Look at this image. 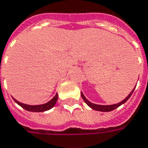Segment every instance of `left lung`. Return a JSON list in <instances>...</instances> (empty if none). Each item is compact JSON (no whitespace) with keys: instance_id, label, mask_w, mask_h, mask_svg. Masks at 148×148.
Masks as SVG:
<instances>
[{"instance_id":"obj_1","label":"left lung","mask_w":148,"mask_h":148,"mask_svg":"<svg viewBox=\"0 0 148 148\" xmlns=\"http://www.w3.org/2000/svg\"><path fill=\"white\" fill-rule=\"evenodd\" d=\"M134 88L133 89V91H131L130 93V95L124 99V100H122L121 102L118 103H116V104H112V105H99V104H95V103H91L90 101H88L86 98H85V96L83 95L82 93H81V95H82V98L83 99V100L85 101V103H87V105L89 106V107H91V108H93V109H95V110H97V111H100V112H110V111H112V110H114L115 108H118L120 105H121L122 103H125L128 99H129L130 97L132 95V93L134 92Z\"/></svg>"}]
</instances>
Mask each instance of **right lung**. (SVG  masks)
I'll use <instances>...</instances> for the list:
<instances>
[{"instance_id":"1","label":"right lung","mask_w":148,"mask_h":148,"mask_svg":"<svg viewBox=\"0 0 148 148\" xmlns=\"http://www.w3.org/2000/svg\"><path fill=\"white\" fill-rule=\"evenodd\" d=\"M57 99H58V95H57V94H56V95L49 102L44 103V104H40V105H28V104L20 103L15 99H14L15 102L18 104H19L22 108H23L24 109H26L27 111H31V112H45V111H47V110L53 108V106L55 105V103H57Z\"/></svg>"}]
</instances>
